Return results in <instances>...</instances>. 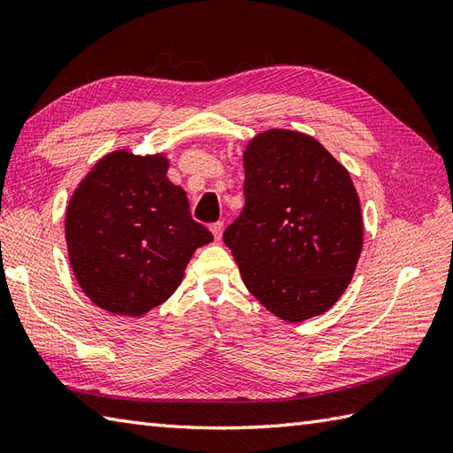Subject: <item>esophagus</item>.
<instances>
[{
    "mask_svg": "<svg viewBox=\"0 0 453 453\" xmlns=\"http://www.w3.org/2000/svg\"><path fill=\"white\" fill-rule=\"evenodd\" d=\"M210 229H211V234H214V239H216V242H219V239H221V234H224V221H216V224H211V226H210Z\"/></svg>",
    "mask_w": 453,
    "mask_h": 453,
    "instance_id": "esophagus-1",
    "label": "esophagus"
}]
</instances>
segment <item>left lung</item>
<instances>
[{"instance_id":"1","label":"left lung","mask_w":453,"mask_h":453,"mask_svg":"<svg viewBox=\"0 0 453 453\" xmlns=\"http://www.w3.org/2000/svg\"><path fill=\"white\" fill-rule=\"evenodd\" d=\"M245 208L224 243L247 290L288 323L323 315L349 288L364 245L350 173L313 136L271 128L247 142Z\"/></svg>"}]
</instances>
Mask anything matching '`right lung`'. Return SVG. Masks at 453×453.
I'll return each mask as SVG.
<instances>
[{
	"mask_svg": "<svg viewBox=\"0 0 453 453\" xmlns=\"http://www.w3.org/2000/svg\"><path fill=\"white\" fill-rule=\"evenodd\" d=\"M165 153L119 148L103 156L67 202L65 245L83 294L112 315L142 317L167 302L198 247L214 235L190 218L167 177Z\"/></svg>",
	"mask_w": 453,
	"mask_h": 453,
	"instance_id": "1",
	"label": "right lung"
}]
</instances>
